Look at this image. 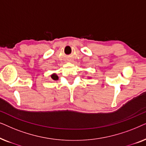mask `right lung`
I'll return each mask as SVG.
<instances>
[{"mask_svg":"<svg viewBox=\"0 0 146 146\" xmlns=\"http://www.w3.org/2000/svg\"><path fill=\"white\" fill-rule=\"evenodd\" d=\"M51 78H52V80H58V77L57 75H56L55 74H52L51 76Z\"/></svg>","mask_w":146,"mask_h":146,"instance_id":"1","label":"right lung"}]
</instances>
